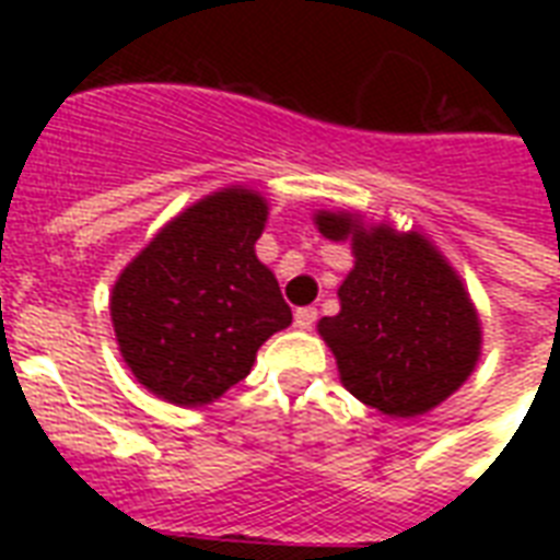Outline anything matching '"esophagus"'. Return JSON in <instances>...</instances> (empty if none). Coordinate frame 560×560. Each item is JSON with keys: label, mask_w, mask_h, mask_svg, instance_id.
I'll use <instances>...</instances> for the list:
<instances>
[{"label": "esophagus", "mask_w": 560, "mask_h": 560, "mask_svg": "<svg viewBox=\"0 0 560 560\" xmlns=\"http://www.w3.org/2000/svg\"><path fill=\"white\" fill-rule=\"evenodd\" d=\"M316 325V307H299L296 311V328L299 331H311Z\"/></svg>", "instance_id": "1"}]
</instances>
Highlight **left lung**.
<instances>
[{
  "mask_svg": "<svg viewBox=\"0 0 560 560\" xmlns=\"http://www.w3.org/2000/svg\"><path fill=\"white\" fill-rule=\"evenodd\" d=\"M328 241L351 244L340 314L316 331L342 386L389 418L427 416L468 381L482 354V323L465 281L427 235L360 211L314 214Z\"/></svg>",
  "mask_w": 560,
  "mask_h": 560,
  "instance_id": "8db88e82",
  "label": "left lung"
}]
</instances>
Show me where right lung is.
<instances>
[{
  "mask_svg": "<svg viewBox=\"0 0 560 560\" xmlns=\"http://www.w3.org/2000/svg\"><path fill=\"white\" fill-rule=\"evenodd\" d=\"M264 194L226 186L191 202L118 272L109 319L121 358L156 398L206 407L244 381L255 354L293 323L255 241Z\"/></svg>",
  "mask_w": 560,
  "mask_h": 560,
  "instance_id": "obj_1",
  "label": "right lung"
}]
</instances>
